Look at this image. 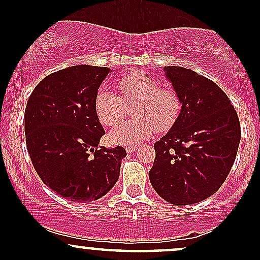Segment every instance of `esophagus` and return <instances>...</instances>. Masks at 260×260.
Instances as JSON below:
<instances>
[{"label": "esophagus", "mask_w": 260, "mask_h": 260, "mask_svg": "<svg viewBox=\"0 0 260 260\" xmlns=\"http://www.w3.org/2000/svg\"><path fill=\"white\" fill-rule=\"evenodd\" d=\"M125 149H127V152H129L131 153V152H135L136 149H137V146H128Z\"/></svg>", "instance_id": "34e87169"}]
</instances>
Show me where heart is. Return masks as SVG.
<instances>
[{
  "mask_svg": "<svg viewBox=\"0 0 260 260\" xmlns=\"http://www.w3.org/2000/svg\"><path fill=\"white\" fill-rule=\"evenodd\" d=\"M122 98L107 86L96 91L94 108L99 122L113 127L123 120L125 105L137 103L133 109L135 120L117 125L108 138L117 145L135 146L145 141L154 129L165 131L179 117L181 102L171 89L161 88L159 83L145 73H129L117 83Z\"/></svg>",
  "mask_w": 260,
  "mask_h": 260,
  "instance_id": "heart-1",
  "label": "heart"
}]
</instances>
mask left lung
Listing matches in <instances>:
<instances>
[{"label": "left lung", "mask_w": 260, "mask_h": 260, "mask_svg": "<svg viewBox=\"0 0 260 260\" xmlns=\"http://www.w3.org/2000/svg\"><path fill=\"white\" fill-rule=\"evenodd\" d=\"M181 111L171 129L154 143L149 181L174 205H192L216 192L232 170L240 123L226 94L214 81L181 67H165Z\"/></svg>", "instance_id": "left-lung-1"}]
</instances>
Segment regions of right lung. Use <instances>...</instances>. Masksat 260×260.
Wrapping results in <instances>:
<instances>
[{
    "label": "right lung",
    "mask_w": 260,
    "mask_h": 260,
    "mask_svg": "<svg viewBox=\"0 0 260 260\" xmlns=\"http://www.w3.org/2000/svg\"><path fill=\"white\" fill-rule=\"evenodd\" d=\"M109 68L75 65L44 78L25 109L26 146L36 172L57 195L90 203L119 179L123 147H98L103 125L94 108Z\"/></svg>",
    "instance_id": "1"
}]
</instances>
